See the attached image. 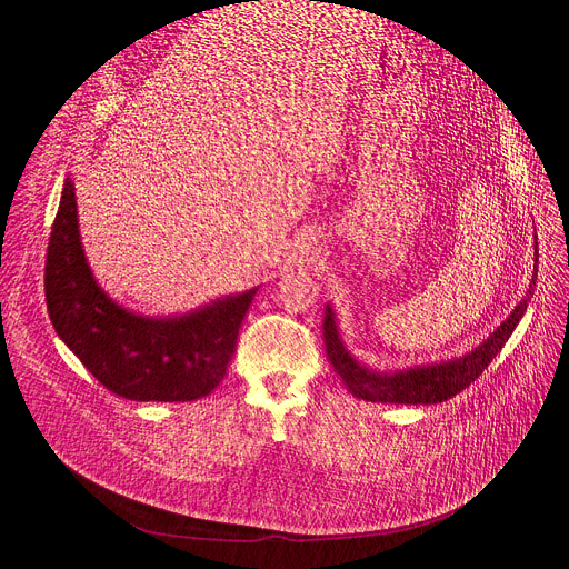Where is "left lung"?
<instances>
[{"mask_svg":"<svg viewBox=\"0 0 569 569\" xmlns=\"http://www.w3.org/2000/svg\"><path fill=\"white\" fill-rule=\"evenodd\" d=\"M535 272H537V249H535ZM535 279L537 274L532 277V286H535ZM530 297H532V290H528V295L515 307L510 318L502 320L498 330L485 343H480L463 357H457L452 362L415 367V369L395 371V373H380V371L367 369L346 350L330 305L325 307V322H322L325 350H327V357H330L335 371L341 376L343 385L348 387V392L357 399L378 401V403H412V406L440 403L457 397L470 382H475V378H480V373L491 365V360L500 352L505 341L512 337L515 327L526 313Z\"/></svg>","mask_w":569,"mask_h":569,"instance_id":"1","label":"left lung"}]
</instances>
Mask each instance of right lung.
<instances>
[{"label":"right lung","instance_id":"right-lung-1","mask_svg":"<svg viewBox=\"0 0 569 569\" xmlns=\"http://www.w3.org/2000/svg\"><path fill=\"white\" fill-rule=\"evenodd\" d=\"M258 288L184 316L147 318L101 290L87 264L76 187L67 177L46 258L54 332L103 387L131 401H196L223 380Z\"/></svg>","mask_w":569,"mask_h":569}]
</instances>
